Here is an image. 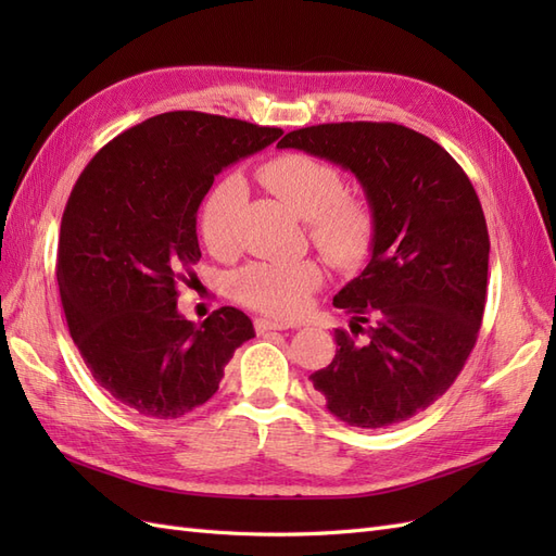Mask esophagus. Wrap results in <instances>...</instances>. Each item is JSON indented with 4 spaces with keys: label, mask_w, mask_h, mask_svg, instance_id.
I'll return each instance as SVG.
<instances>
[{
    "label": "esophagus",
    "mask_w": 556,
    "mask_h": 556,
    "mask_svg": "<svg viewBox=\"0 0 556 556\" xmlns=\"http://www.w3.org/2000/svg\"><path fill=\"white\" fill-rule=\"evenodd\" d=\"M288 327H290V323H282V319H268V317L255 319V331H257V333L282 331V329H288Z\"/></svg>",
    "instance_id": "34e87169"
}]
</instances>
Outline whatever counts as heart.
Returning a JSON list of instances; mask_svg holds the SVG:
<instances>
[{"label":"heart","mask_w":556,"mask_h":556,"mask_svg":"<svg viewBox=\"0 0 556 556\" xmlns=\"http://www.w3.org/2000/svg\"><path fill=\"white\" fill-rule=\"evenodd\" d=\"M260 180L285 206L308 220L317 250L339 268H357L374 248L376 215L371 204L345 192L339 166L304 153H285L262 164ZM243 182L225 176L208 190L201 206V239L215 257H227L237 248V223L243 204ZM323 282V268L313 260L252 262L231 278V292L241 304L292 317L308 306Z\"/></svg>","instance_id":"obj_1"}]
</instances>
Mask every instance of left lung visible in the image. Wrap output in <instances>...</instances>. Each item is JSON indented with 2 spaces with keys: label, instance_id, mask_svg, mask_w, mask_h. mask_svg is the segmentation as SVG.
<instances>
[{
  "label": "left lung",
  "instance_id": "1",
  "mask_svg": "<svg viewBox=\"0 0 556 556\" xmlns=\"http://www.w3.org/2000/svg\"><path fill=\"white\" fill-rule=\"evenodd\" d=\"M278 148L350 169L376 215L371 262L333 296L350 331L336 329L313 387L350 427L403 422L450 390L476 348L490 268L480 199L445 148L396 123L313 125Z\"/></svg>",
  "mask_w": 556,
  "mask_h": 556
}]
</instances>
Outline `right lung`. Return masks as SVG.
Segmentation results:
<instances>
[{"instance_id":"right-lung-1","label":"right lung","mask_w":556,"mask_h":556,"mask_svg":"<svg viewBox=\"0 0 556 556\" xmlns=\"http://www.w3.org/2000/svg\"><path fill=\"white\" fill-rule=\"evenodd\" d=\"M280 134L172 111L117 134L78 176L60 225V299L92 378L129 410L176 419L199 408L255 336L231 306L185 319L178 285L201 257L197 211L215 176Z\"/></svg>"}]
</instances>
